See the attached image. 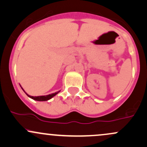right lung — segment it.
<instances>
[{
    "label": "right lung",
    "mask_w": 147,
    "mask_h": 147,
    "mask_svg": "<svg viewBox=\"0 0 147 147\" xmlns=\"http://www.w3.org/2000/svg\"><path fill=\"white\" fill-rule=\"evenodd\" d=\"M23 89V88H22ZM59 92H56V93H51V94H49V95H47V96H28V94L26 93L27 96H28V97L31 98L32 99L35 100H38V101H46V100H48L51 99V98L54 97V96H56V94H57Z\"/></svg>",
    "instance_id": "right-lung-1"
}]
</instances>
